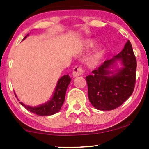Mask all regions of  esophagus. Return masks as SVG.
I'll return each instance as SVG.
<instances>
[{
    "label": "esophagus",
    "instance_id": "esophagus-1",
    "mask_svg": "<svg viewBox=\"0 0 149 149\" xmlns=\"http://www.w3.org/2000/svg\"><path fill=\"white\" fill-rule=\"evenodd\" d=\"M83 73H84V71H83V68H81V66H77L74 67V69H73L72 74L74 77L81 76V75H82Z\"/></svg>",
    "mask_w": 149,
    "mask_h": 149
}]
</instances>
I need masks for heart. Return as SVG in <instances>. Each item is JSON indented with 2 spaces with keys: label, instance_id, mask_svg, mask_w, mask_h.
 Returning <instances> with one entry per match:
<instances>
[{
  "label": "heart",
  "instance_id": "obj_1",
  "mask_svg": "<svg viewBox=\"0 0 149 149\" xmlns=\"http://www.w3.org/2000/svg\"><path fill=\"white\" fill-rule=\"evenodd\" d=\"M96 44V41L94 40L93 39H89L88 40H87L85 44V47L86 49H90L93 47ZM100 55H101V50H97L96 52L95 53V54L91 57L90 58V60L92 61V62H96L100 58Z\"/></svg>",
  "mask_w": 149,
  "mask_h": 149
}]
</instances>
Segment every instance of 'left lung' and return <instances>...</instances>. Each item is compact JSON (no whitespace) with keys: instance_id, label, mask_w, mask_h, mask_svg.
<instances>
[{"instance_id":"obj_1","label":"left lung","mask_w":149,"mask_h":149,"mask_svg":"<svg viewBox=\"0 0 149 149\" xmlns=\"http://www.w3.org/2000/svg\"><path fill=\"white\" fill-rule=\"evenodd\" d=\"M117 60L123 67L115 72L113 68ZM136 59L131 42L127 40L123 50L86 77L89 100L93 107L101 111H111L125 102L133 93L136 84Z\"/></svg>"}]
</instances>
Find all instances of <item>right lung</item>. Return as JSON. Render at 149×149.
<instances>
[{"instance_id":"right-lung-1","label":"right lung","mask_w":149,"mask_h":149,"mask_svg":"<svg viewBox=\"0 0 149 149\" xmlns=\"http://www.w3.org/2000/svg\"><path fill=\"white\" fill-rule=\"evenodd\" d=\"M27 36H28V34H27ZM27 36H26L23 40L25 39L27 37ZM70 81L71 79L68 74L64 75L61 77L57 83L56 87L55 89V91L52 99L43 104L38 106V107H31L30 106L25 105L21 102H19V103L22 106H24L28 111L37 115L49 116L54 115V114L60 111L61 107H62L63 104L64 102L66 91L69 83H70ZM15 93V97H17L15 93Z\"/></svg>"}]
</instances>
